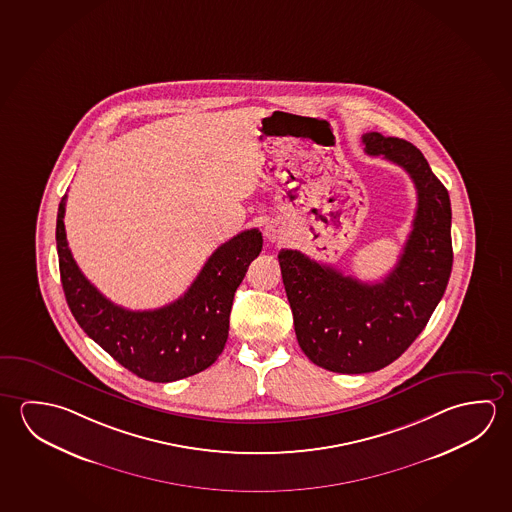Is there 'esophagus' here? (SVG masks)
<instances>
[{"label": "esophagus", "mask_w": 512, "mask_h": 512, "mask_svg": "<svg viewBox=\"0 0 512 512\" xmlns=\"http://www.w3.org/2000/svg\"><path fill=\"white\" fill-rule=\"evenodd\" d=\"M264 237L269 243H280V239L284 237V225L280 221H269L264 227Z\"/></svg>", "instance_id": "1"}]
</instances>
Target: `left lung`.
I'll use <instances>...</instances> for the list:
<instances>
[{"mask_svg":"<svg viewBox=\"0 0 512 512\" xmlns=\"http://www.w3.org/2000/svg\"><path fill=\"white\" fill-rule=\"evenodd\" d=\"M368 155L402 166L418 209L402 255L384 280L344 277L298 250H280L294 332L303 353L334 373H369L396 361L427 327L452 273V207L423 153L398 137L362 135Z\"/></svg>","mask_w":512,"mask_h":512,"instance_id":"8db88e82","label":"left lung"}]
</instances>
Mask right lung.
I'll list each match as a JSON object with an SVG mask.
<instances>
[{
    "instance_id": "right-lung-1",
    "label": "right lung",
    "mask_w": 512,
    "mask_h": 512,
    "mask_svg": "<svg viewBox=\"0 0 512 512\" xmlns=\"http://www.w3.org/2000/svg\"><path fill=\"white\" fill-rule=\"evenodd\" d=\"M64 214L66 196L57 214L60 280L69 309L87 336L150 382H175L218 361L228 339L235 291L262 250L257 228L221 244L175 302L155 310H128L107 300L76 266Z\"/></svg>"
}]
</instances>
